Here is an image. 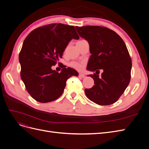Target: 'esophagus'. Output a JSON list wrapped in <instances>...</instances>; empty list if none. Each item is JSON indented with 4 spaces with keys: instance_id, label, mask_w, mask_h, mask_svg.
<instances>
[{
    "instance_id": "obj_1",
    "label": "esophagus",
    "mask_w": 149,
    "mask_h": 149,
    "mask_svg": "<svg viewBox=\"0 0 149 149\" xmlns=\"http://www.w3.org/2000/svg\"><path fill=\"white\" fill-rule=\"evenodd\" d=\"M79 76H80V77H81V78H84L85 77V75L83 73H79Z\"/></svg>"
}]
</instances>
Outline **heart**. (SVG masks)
<instances>
[{
  "label": "heart",
  "instance_id": "b5f03b06",
  "mask_svg": "<svg viewBox=\"0 0 149 149\" xmlns=\"http://www.w3.org/2000/svg\"><path fill=\"white\" fill-rule=\"evenodd\" d=\"M70 66L71 67L74 68H75L76 70H81L83 68V65L79 63H78V62H71L70 63Z\"/></svg>",
  "mask_w": 149,
  "mask_h": 149
}]
</instances>
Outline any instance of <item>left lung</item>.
<instances>
[{
    "label": "left lung",
    "instance_id": "left-lung-1",
    "mask_svg": "<svg viewBox=\"0 0 149 149\" xmlns=\"http://www.w3.org/2000/svg\"><path fill=\"white\" fill-rule=\"evenodd\" d=\"M79 35L87 40L90 56L87 70L99 71L102 77L95 73L91 77L94 85L85 89L86 96L99 105H110L123 94L130 80L132 60L123 40L113 30L100 26H76Z\"/></svg>",
    "mask_w": 149,
    "mask_h": 149
}]
</instances>
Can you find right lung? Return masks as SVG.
Segmentation results:
<instances>
[{"label":"right lung","mask_w":149,"mask_h":149,"mask_svg":"<svg viewBox=\"0 0 149 149\" xmlns=\"http://www.w3.org/2000/svg\"><path fill=\"white\" fill-rule=\"evenodd\" d=\"M73 38H79L74 26L52 24L35 29L25 39L19 58L20 76L36 101L45 103L57 100L67 79L78 76L74 69L64 65L60 73L52 69Z\"/></svg>","instance_id":"right-lung-1"}]
</instances>
